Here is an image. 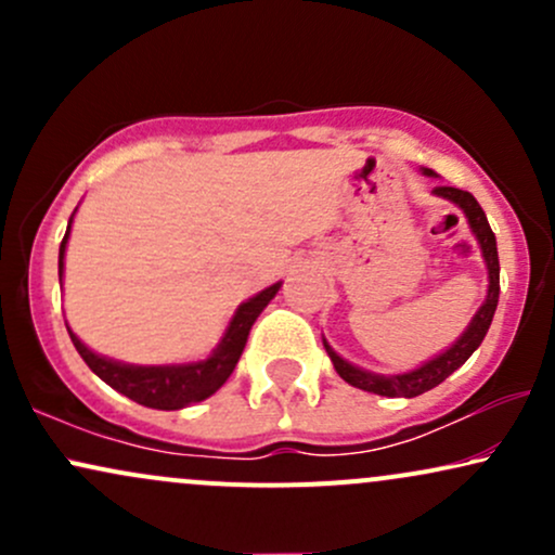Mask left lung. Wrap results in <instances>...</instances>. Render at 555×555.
Here are the masks:
<instances>
[{"label":"left lung","mask_w":555,"mask_h":555,"mask_svg":"<svg viewBox=\"0 0 555 555\" xmlns=\"http://www.w3.org/2000/svg\"><path fill=\"white\" fill-rule=\"evenodd\" d=\"M420 171H423L425 177H438L433 169H420ZM433 195L454 203V206L464 214V219H467L469 229H473L477 245H480L482 260H486V269H488V295H486V302L477 308V313L473 315V321H469V326L462 331L460 339L451 344L449 349H443L441 354H436V358H430L428 362H423V365L412 367V371H406V373L380 375V373L362 371V367L344 360L341 354H336L334 347L323 339V347H326V352H328L331 362H334L336 373H339L349 386L362 388V391L378 393V397L412 399V397H420V393L430 391V388H436L438 384H443L451 373L460 371L464 362L469 360V354H473L475 349L482 344V339H486L490 321H493V315H495V305H499V292H501L499 247H495V234L488 224L486 211H482L480 203H477L475 195L467 193V190L438 184V188H433Z\"/></svg>","instance_id":"left-lung-1"}]
</instances>
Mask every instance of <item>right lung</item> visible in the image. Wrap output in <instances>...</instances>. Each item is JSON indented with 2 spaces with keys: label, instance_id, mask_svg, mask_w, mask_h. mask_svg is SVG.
Masks as SVG:
<instances>
[{
  "label": "right lung",
  "instance_id": "obj_1",
  "mask_svg": "<svg viewBox=\"0 0 555 555\" xmlns=\"http://www.w3.org/2000/svg\"><path fill=\"white\" fill-rule=\"evenodd\" d=\"M73 216H69L65 240H62L60 245V282L62 276H65V250L69 240V227H73ZM279 289H282V282L266 286V289L258 292L256 297L242 302L240 308L234 310L232 321H229L224 336L216 344L214 352L208 354L206 360L195 362H177V365H130V362H119L93 352L91 347H86V344L69 331V326L67 331L75 349L80 352V358L86 360V365L91 367L104 384H109L114 391L125 393L127 399L138 401V404L143 406H151V410H182V406L197 404V401L208 399L227 384V378L232 375L234 367H237L253 323L258 321V315L263 313L266 305L276 297Z\"/></svg>",
  "mask_w": 555,
  "mask_h": 555
}]
</instances>
